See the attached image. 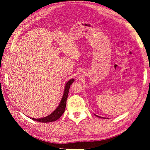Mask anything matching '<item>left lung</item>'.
Segmentation results:
<instances>
[{
  "instance_id": "obj_1",
  "label": "left lung",
  "mask_w": 150,
  "mask_h": 150,
  "mask_svg": "<svg viewBox=\"0 0 150 150\" xmlns=\"http://www.w3.org/2000/svg\"><path fill=\"white\" fill-rule=\"evenodd\" d=\"M96 116H98V117H99V116H97V115H96Z\"/></svg>"
}]
</instances>
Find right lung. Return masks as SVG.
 <instances>
[{
	"mask_svg": "<svg viewBox=\"0 0 150 150\" xmlns=\"http://www.w3.org/2000/svg\"><path fill=\"white\" fill-rule=\"evenodd\" d=\"M74 81V79H71L66 83V86H65V89H64V94H63V96L62 98V99L60 102L59 105L58 106V107L56 109V110H54L51 113V114H50L47 116L42 117V118L35 119V118H31V117L30 118L33 120L39 121V122H52V121H56L59 118V117L62 116V115L64 113V112L65 111V108H66V101H67V99L68 97V93H69V90L71 85L72 84V83H73Z\"/></svg>",
	"mask_w": 150,
	"mask_h": 150,
	"instance_id": "obj_1",
	"label": "right lung"
}]
</instances>
